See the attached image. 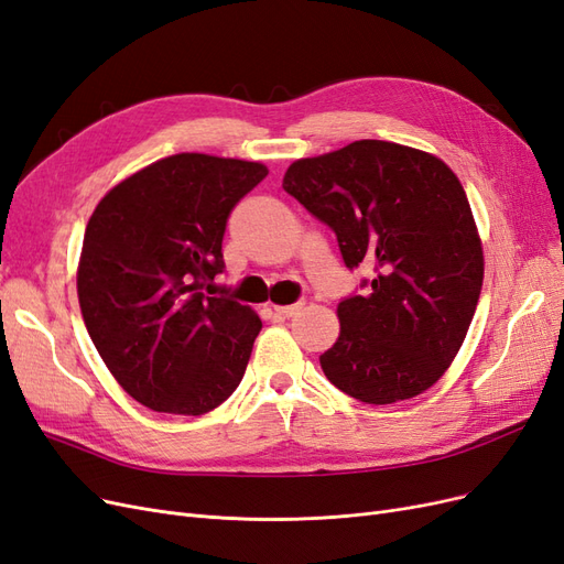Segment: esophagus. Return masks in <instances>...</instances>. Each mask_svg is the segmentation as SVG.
<instances>
[{"label":"esophagus","instance_id":"34e87169","mask_svg":"<svg viewBox=\"0 0 564 564\" xmlns=\"http://www.w3.org/2000/svg\"><path fill=\"white\" fill-rule=\"evenodd\" d=\"M303 305H305V301H296L292 305H275V315L278 317H294V315H299Z\"/></svg>","mask_w":564,"mask_h":564}]
</instances>
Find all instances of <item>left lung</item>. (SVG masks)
Here are the masks:
<instances>
[{"label":"left lung","instance_id":"obj_1","mask_svg":"<svg viewBox=\"0 0 564 564\" xmlns=\"http://www.w3.org/2000/svg\"><path fill=\"white\" fill-rule=\"evenodd\" d=\"M284 191L373 280L338 303L340 336L319 355L338 390L367 404L416 398L447 371L480 299L485 259L464 185L406 145L355 141L286 169Z\"/></svg>","mask_w":564,"mask_h":564}]
</instances>
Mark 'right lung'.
<instances>
[{
    "mask_svg": "<svg viewBox=\"0 0 564 564\" xmlns=\"http://www.w3.org/2000/svg\"><path fill=\"white\" fill-rule=\"evenodd\" d=\"M265 176L259 162L181 152L115 185L89 218L84 324L117 383L155 412L207 414L245 377L263 324L202 289L226 268L230 212Z\"/></svg>",
    "mask_w": 564,
    "mask_h": 564,
    "instance_id": "1",
    "label": "right lung"
}]
</instances>
